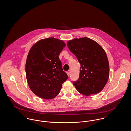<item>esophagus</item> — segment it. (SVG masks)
Masks as SVG:
<instances>
[{"instance_id": "34e87169", "label": "esophagus", "mask_w": 131, "mask_h": 131, "mask_svg": "<svg viewBox=\"0 0 131 131\" xmlns=\"http://www.w3.org/2000/svg\"><path fill=\"white\" fill-rule=\"evenodd\" d=\"M66 73H67V74L68 75V76L69 77V75H70V73H69V72H66Z\"/></svg>"}]
</instances>
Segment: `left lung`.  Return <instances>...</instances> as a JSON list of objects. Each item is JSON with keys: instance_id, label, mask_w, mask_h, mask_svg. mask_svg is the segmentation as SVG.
<instances>
[{"instance_id": "8db88e82", "label": "left lung", "mask_w": 131, "mask_h": 131, "mask_svg": "<svg viewBox=\"0 0 131 131\" xmlns=\"http://www.w3.org/2000/svg\"><path fill=\"white\" fill-rule=\"evenodd\" d=\"M67 46L81 64L79 78L73 81L76 89L85 96L99 93L106 85L110 75L105 51L96 42L87 37L70 40Z\"/></svg>"}]
</instances>
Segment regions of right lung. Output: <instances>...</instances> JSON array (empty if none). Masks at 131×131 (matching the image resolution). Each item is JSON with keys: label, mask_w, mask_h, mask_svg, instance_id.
I'll list each match as a JSON object with an SVG mask.
<instances>
[{"label": "right lung", "mask_w": 131, "mask_h": 131, "mask_svg": "<svg viewBox=\"0 0 131 131\" xmlns=\"http://www.w3.org/2000/svg\"><path fill=\"white\" fill-rule=\"evenodd\" d=\"M65 46L62 40L48 38L38 41L28 52L25 64L27 81L31 91L42 99L56 97L68 79L59 58Z\"/></svg>", "instance_id": "obj_1"}]
</instances>
